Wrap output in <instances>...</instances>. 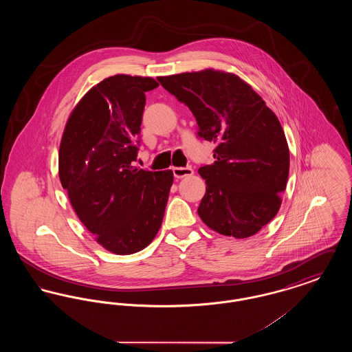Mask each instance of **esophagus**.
<instances>
[{
    "label": "esophagus",
    "instance_id": "obj_1",
    "mask_svg": "<svg viewBox=\"0 0 352 352\" xmlns=\"http://www.w3.org/2000/svg\"><path fill=\"white\" fill-rule=\"evenodd\" d=\"M173 174L175 178H184V177H190L194 174V170L191 168H173Z\"/></svg>",
    "mask_w": 352,
    "mask_h": 352
}]
</instances>
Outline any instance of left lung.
I'll use <instances>...</instances> for the list:
<instances>
[{
	"label": "left lung",
	"instance_id": "obj_1",
	"mask_svg": "<svg viewBox=\"0 0 352 352\" xmlns=\"http://www.w3.org/2000/svg\"><path fill=\"white\" fill-rule=\"evenodd\" d=\"M190 108L198 137L214 141L215 162L198 170L206 194L198 214L224 236L257 234L280 210L289 175V148L277 116L251 85L215 69L160 76Z\"/></svg>",
	"mask_w": 352,
	"mask_h": 352
}]
</instances>
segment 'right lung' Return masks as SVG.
Wrapping results in <instances>:
<instances>
[{
	"mask_svg": "<svg viewBox=\"0 0 352 352\" xmlns=\"http://www.w3.org/2000/svg\"><path fill=\"white\" fill-rule=\"evenodd\" d=\"M151 78L115 75L91 88L68 118L59 178L80 221L105 250L132 254L158 232L173 171L132 166Z\"/></svg>",
	"mask_w": 352,
	"mask_h": 352,
	"instance_id": "right-lung-1",
	"label": "right lung"
}]
</instances>
